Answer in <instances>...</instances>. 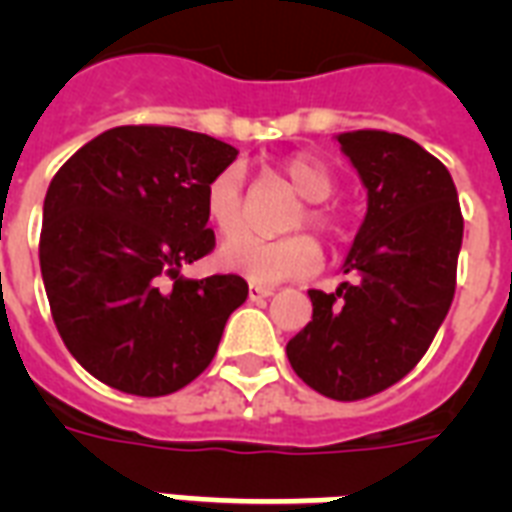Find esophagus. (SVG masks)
Listing matches in <instances>:
<instances>
[{"instance_id": "obj_1", "label": "esophagus", "mask_w": 512, "mask_h": 512, "mask_svg": "<svg viewBox=\"0 0 512 512\" xmlns=\"http://www.w3.org/2000/svg\"><path fill=\"white\" fill-rule=\"evenodd\" d=\"M271 295H273L271 289L249 287V300H252V303H257V300H268V297H271Z\"/></svg>"}]
</instances>
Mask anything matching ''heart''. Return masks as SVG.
I'll use <instances>...</instances> for the list:
<instances>
[{"instance_id":"b5f03b06","label":"heart","mask_w":512,"mask_h":512,"mask_svg":"<svg viewBox=\"0 0 512 512\" xmlns=\"http://www.w3.org/2000/svg\"><path fill=\"white\" fill-rule=\"evenodd\" d=\"M281 175L292 185L297 196H303V209H295L289 217L287 231H297L305 223L324 236L340 233V217L324 201L335 193L337 180L327 164L316 156L297 154L281 164ZM204 212L220 236H233L244 225V172L241 167H225L209 180L204 191ZM319 247L311 236L295 233L284 239H257V236H239L225 241L217 252V265L223 271L239 273L252 284H279L289 279H305L319 268Z\"/></svg>"}]
</instances>
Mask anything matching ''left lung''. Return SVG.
I'll use <instances>...</instances> for the list:
<instances>
[{
    "instance_id": "left-lung-1",
    "label": "left lung",
    "mask_w": 512,
    "mask_h": 512,
    "mask_svg": "<svg viewBox=\"0 0 512 512\" xmlns=\"http://www.w3.org/2000/svg\"><path fill=\"white\" fill-rule=\"evenodd\" d=\"M366 188V215L313 319L287 342L297 377L335 401L390 388L425 356L454 297L462 212L444 164L396 132L337 135Z\"/></svg>"
}]
</instances>
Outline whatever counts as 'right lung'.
Masks as SVG:
<instances>
[{
  "instance_id": "obj_1",
  "label": "right lung",
  "mask_w": 512,
  "mask_h": 512,
  "mask_svg": "<svg viewBox=\"0 0 512 512\" xmlns=\"http://www.w3.org/2000/svg\"><path fill=\"white\" fill-rule=\"evenodd\" d=\"M236 156L180 127H114L52 177L39 239L44 292L92 377L132 396H167L215 358L247 281L180 271L215 247L204 191Z\"/></svg>"
}]
</instances>
